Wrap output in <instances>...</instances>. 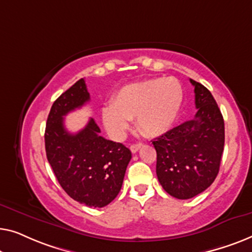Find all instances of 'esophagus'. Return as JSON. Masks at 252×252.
Instances as JSON below:
<instances>
[{"label": "esophagus", "instance_id": "esophagus-1", "mask_svg": "<svg viewBox=\"0 0 252 252\" xmlns=\"http://www.w3.org/2000/svg\"><path fill=\"white\" fill-rule=\"evenodd\" d=\"M141 147H143V144H141V143L133 144V145H131V146H130V151L132 152V153H137V152L139 151Z\"/></svg>", "mask_w": 252, "mask_h": 252}]
</instances>
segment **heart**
<instances>
[{
  "label": "heart",
  "instance_id": "1",
  "mask_svg": "<svg viewBox=\"0 0 252 252\" xmlns=\"http://www.w3.org/2000/svg\"><path fill=\"white\" fill-rule=\"evenodd\" d=\"M112 105L101 111L102 123L115 138H122L129 120L136 119L137 129L148 137L168 132L178 118L183 89L176 79H151L130 83L113 94Z\"/></svg>",
  "mask_w": 252,
  "mask_h": 252
}]
</instances>
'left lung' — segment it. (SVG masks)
<instances>
[{
    "label": "left lung",
    "mask_w": 252,
    "mask_h": 252,
    "mask_svg": "<svg viewBox=\"0 0 252 252\" xmlns=\"http://www.w3.org/2000/svg\"><path fill=\"white\" fill-rule=\"evenodd\" d=\"M195 92L194 119L152 141L157 150V175L170 195L187 200L214 183L225 144L224 119L211 92L189 79Z\"/></svg>",
    "instance_id": "8db88e82"
}]
</instances>
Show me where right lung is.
Masks as SVG:
<instances>
[{
    "mask_svg": "<svg viewBox=\"0 0 252 252\" xmlns=\"http://www.w3.org/2000/svg\"><path fill=\"white\" fill-rule=\"evenodd\" d=\"M89 100L83 79L57 98L45 126V152L57 180L73 200L102 208L118 196L131 152L123 144L101 137L94 119L79 132L66 130L63 116Z\"/></svg>",
    "mask_w": 252,
    "mask_h": 252,
    "instance_id": "obj_1",
    "label": "right lung"
}]
</instances>
